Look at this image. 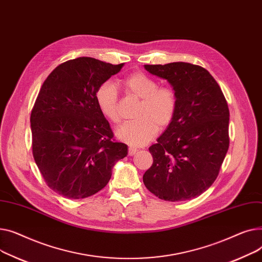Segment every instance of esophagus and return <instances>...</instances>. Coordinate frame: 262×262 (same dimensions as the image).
Returning <instances> with one entry per match:
<instances>
[{
	"mask_svg": "<svg viewBox=\"0 0 262 262\" xmlns=\"http://www.w3.org/2000/svg\"><path fill=\"white\" fill-rule=\"evenodd\" d=\"M136 151H137L136 147L130 146V147H129V150H128V153H129V156H134V155H135V153H136Z\"/></svg>",
	"mask_w": 262,
	"mask_h": 262,
	"instance_id": "obj_1",
	"label": "esophagus"
}]
</instances>
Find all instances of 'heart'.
<instances>
[{"label": "heart", "instance_id": "1", "mask_svg": "<svg viewBox=\"0 0 262 262\" xmlns=\"http://www.w3.org/2000/svg\"><path fill=\"white\" fill-rule=\"evenodd\" d=\"M129 94L141 99L135 117L137 119L120 126L116 135L131 146H143L152 141L160 129L171 124L178 109L176 92L169 86H158V82L142 72H134L122 79ZM95 100L100 113L107 120L118 124L119 97L114 82L106 80L99 84Z\"/></svg>", "mask_w": 262, "mask_h": 262}]
</instances>
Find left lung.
<instances>
[{"mask_svg": "<svg viewBox=\"0 0 262 262\" xmlns=\"http://www.w3.org/2000/svg\"><path fill=\"white\" fill-rule=\"evenodd\" d=\"M145 69L172 85L178 109L149 148L153 163L143 181L161 200L186 201L207 190L219 174L229 146L228 105L217 81L202 67L172 62Z\"/></svg>", "mask_w": 262, "mask_h": 262, "instance_id": "obj_1", "label": "left lung"}]
</instances>
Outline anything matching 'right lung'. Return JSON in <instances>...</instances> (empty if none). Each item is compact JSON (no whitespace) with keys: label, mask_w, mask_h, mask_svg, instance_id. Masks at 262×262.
<instances>
[{"label":"right lung","mask_w":262,"mask_h":262,"mask_svg":"<svg viewBox=\"0 0 262 262\" xmlns=\"http://www.w3.org/2000/svg\"><path fill=\"white\" fill-rule=\"evenodd\" d=\"M124 63L80 57L59 64L43 82L30 114L33 156L48 186L69 199L101 190L112 168L128 153L113 140L96 90Z\"/></svg>","instance_id":"1"}]
</instances>
